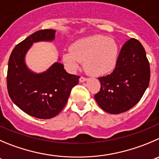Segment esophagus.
<instances>
[{
	"label": "esophagus",
	"mask_w": 159,
	"mask_h": 159,
	"mask_svg": "<svg viewBox=\"0 0 159 159\" xmlns=\"http://www.w3.org/2000/svg\"><path fill=\"white\" fill-rule=\"evenodd\" d=\"M87 79L84 78V77H83V76H81L80 78V83H84V82H85V81H87Z\"/></svg>",
	"instance_id": "esophagus-1"
}]
</instances>
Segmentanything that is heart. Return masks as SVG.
I'll use <instances>...</instances> for the list:
<instances>
[{
  "label": "heart",
  "instance_id": "1",
  "mask_svg": "<svg viewBox=\"0 0 159 159\" xmlns=\"http://www.w3.org/2000/svg\"><path fill=\"white\" fill-rule=\"evenodd\" d=\"M69 52L63 54L65 64L76 70L84 62V70L93 76H101L113 71L118 62L119 47L114 39L102 35L84 37L74 42Z\"/></svg>",
  "mask_w": 159,
  "mask_h": 159
}]
</instances>
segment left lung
Segmentation results:
<instances>
[{
  "label": "left lung",
  "mask_w": 159,
  "mask_h": 159,
  "mask_svg": "<svg viewBox=\"0 0 159 159\" xmlns=\"http://www.w3.org/2000/svg\"><path fill=\"white\" fill-rule=\"evenodd\" d=\"M150 66L141 43L132 38L122 46L110 75L100 77L101 90L94 98L106 112L119 114L137 105L150 81Z\"/></svg>",
  "instance_id": "obj_1"
}]
</instances>
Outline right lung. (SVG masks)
<instances>
[{
    "label": "right lung",
    "mask_w": 159,
    "mask_h": 159,
    "mask_svg": "<svg viewBox=\"0 0 159 159\" xmlns=\"http://www.w3.org/2000/svg\"><path fill=\"white\" fill-rule=\"evenodd\" d=\"M54 30H42L33 33L13 49L8 61L7 86L11 99L22 111L37 119L56 116L66 105L72 87L80 76L68 73L61 58L46 71L33 72L25 63V55L37 42H52Z\"/></svg>",
    "instance_id": "right-lung-1"
}]
</instances>
